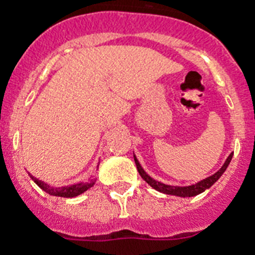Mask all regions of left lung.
Wrapping results in <instances>:
<instances>
[{
    "instance_id": "left-lung-1",
    "label": "left lung",
    "mask_w": 255,
    "mask_h": 255,
    "mask_svg": "<svg viewBox=\"0 0 255 255\" xmlns=\"http://www.w3.org/2000/svg\"><path fill=\"white\" fill-rule=\"evenodd\" d=\"M232 157H233V152L228 156V159L225 160V163L222 165L220 169L213 173L209 177L204 178L201 181L196 182V184H192V185H186V186H178V185H169V184H164L161 181H157L155 178H152L149 174L143 169L141 167V164L139 163V160L136 157V155L133 153V159H135L136 167H137V170H139L140 176L143 177V180L147 182L148 185L152 186L153 189H156L157 192H161L164 194H170V196H177V197H193V196H197V194L202 193V192H205L206 189H209L210 186L213 185L214 182L217 181L218 178L221 177L224 172L226 170L228 165L232 161Z\"/></svg>"
}]
</instances>
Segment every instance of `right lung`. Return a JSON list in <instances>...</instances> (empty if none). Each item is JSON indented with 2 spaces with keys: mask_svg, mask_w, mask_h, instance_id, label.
I'll return each instance as SVG.
<instances>
[{
  "mask_svg": "<svg viewBox=\"0 0 255 255\" xmlns=\"http://www.w3.org/2000/svg\"><path fill=\"white\" fill-rule=\"evenodd\" d=\"M29 176L42 190H45L46 193L51 194V196H57V197L65 198H73L79 196V194L85 193L86 190H88L91 186H94V184L96 182V178H94L92 181H82L77 182V184H71V185L58 186V188H55V186H51L49 185V184H46V182L42 181V180H38L37 177H34L33 174L29 173Z\"/></svg>",
  "mask_w": 255,
  "mask_h": 255,
  "instance_id": "right-lung-1",
  "label": "right lung"
}]
</instances>
